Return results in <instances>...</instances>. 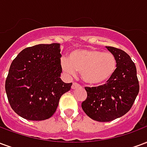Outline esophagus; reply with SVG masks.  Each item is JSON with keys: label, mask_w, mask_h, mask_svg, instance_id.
Wrapping results in <instances>:
<instances>
[{"label": "esophagus", "mask_w": 147, "mask_h": 147, "mask_svg": "<svg viewBox=\"0 0 147 147\" xmlns=\"http://www.w3.org/2000/svg\"><path fill=\"white\" fill-rule=\"evenodd\" d=\"M79 87H80V85L77 83H72V85H71V89L73 90L77 89V88H79Z\"/></svg>", "instance_id": "obj_1"}]
</instances>
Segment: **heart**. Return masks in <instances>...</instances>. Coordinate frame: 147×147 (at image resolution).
<instances>
[{"mask_svg": "<svg viewBox=\"0 0 147 147\" xmlns=\"http://www.w3.org/2000/svg\"><path fill=\"white\" fill-rule=\"evenodd\" d=\"M65 73L74 75L80 71L84 83L98 86L107 83L117 70V58L109 52L94 49H75L68 55V60L61 61Z\"/></svg>", "mask_w": 147, "mask_h": 147, "instance_id": "obj_1", "label": "heart"}]
</instances>
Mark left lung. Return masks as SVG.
Listing matches in <instances>:
<instances>
[{
    "mask_svg": "<svg viewBox=\"0 0 147 147\" xmlns=\"http://www.w3.org/2000/svg\"><path fill=\"white\" fill-rule=\"evenodd\" d=\"M106 48L117 58V70L105 84L85 87L87 97L82 102L85 113L99 122L112 121L126 114L139 91L136 64L129 55L120 49Z\"/></svg>",
    "mask_w": 147,
    "mask_h": 147,
    "instance_id": "obj_1",
    "label": "left lung"
}]
</instances>
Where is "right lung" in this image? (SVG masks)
I'll return each mask as SVG.
<instances>
[{
    "label": "right lung",
    "instance_id": "1",
    "mask_svg": "<svg viewBox=\"0 0 147 147\" xmlns=\"http://www.w3.org/2000/svg\"><path fill=\"white\" fill-rule=\"evenodd\" d=\"M61 44H39L24 49L12 61L5 81L11 109L26 120H44L57 110L61 97L72 83L60 78Z\"/></svg>",
    "mask_w": 147,
    "mask_h": 147
}]
</instances>
